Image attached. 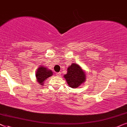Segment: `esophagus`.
<instances>
[{"label":"esophagus","mask_w":127,"mask_h":127,"mask_svg":"<svg viewBox=\"0 0 127 127\" xmlns=\"http://www.w3.org/2000/svg\"><path fill=\"white\" fill-rule=\"evenodd\" d=\"M56 76H58V77H59V76L61 75V72H56Z\"/></svg>","instance_id":"esophagus-1"}]
</instances>
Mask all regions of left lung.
<instances>
[{"label":"left lung","instance_id":"obj_1","mask_svg":"<svg viewBox=\"0 0 127 127\" xmlns=\"http://www.w3.org/2000/svg\"><path fill=\"white\" fill-rule=\"evenodd\" d=\"M69 87L76 88L85 81V72L77 63H72L67 68V73L64 75Z\"/></svg>","mask_w":127,"mask_h":127}]
</instances>
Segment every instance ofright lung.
Returning <instances> with one entry per match:
<instances>
[{
	"instance_id": "obj_1",
	"label": "right lung",
	"mask_w": 127,
	"mask_h": 127,
	"mask_svg": "<svg viewBox=\"0 0 127 127\" xmlns=\"http://www.w3.org/2000/svg\"><path fill=\"white\" fill-rule=\"evenodd\" d=\"M53 75V72L51 70H48V68L43 66H40L36 71L35 76L36 77L37 82L40 84V85H43L44 81L49 77Z\"/></svg>"
}]
</instances>
